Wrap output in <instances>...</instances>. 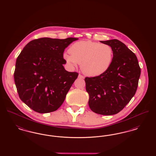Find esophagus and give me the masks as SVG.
Masks as SVG:
<instances>
[{
  "label": "esophagus",
  "mask_w": 156,
  "mask_h": 156,
  "mask_svg": "<svg viewBox=\"0 0 156 156\" xmlns=\"http://www.w3.org/2000/svg\"><path fill=\"white\" fill-rule=\"evenodd\" d=\"M78 78H81V79H83V78H84V76H82V75L79 74L78 75Z\"/></svg>",
  "instance_id": "esophagus-1"
}]
</instances>
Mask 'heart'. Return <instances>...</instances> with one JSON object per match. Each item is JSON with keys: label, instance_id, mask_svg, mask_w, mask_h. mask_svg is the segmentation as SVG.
<instances>
[{"label": "heart", "instance_id": "heart-1", "mask_svg": "<svg viewBox=\"0 0 156 156\" xmlns=\"http://www.w3.org/2000/svg\"><path fill=\"white\" fill-rule=\"evenodd\" d=\"M70 53H64V58L71 67L81 64L82 73L95 77L104 74L111 67L113 51L111 45L90 40L75 43L69 49Z\"/></svg>", "mask_w": 156, "mask_h": 156}]
</instances>
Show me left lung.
Returning <instances> with one entry per match:
<instances>
[{"mask_svg": "<svg viewBox=\"0 0 156 156\" xmlns=\"http://www.w3.org/2000/svg\"><path fill=\"white\" fill-rule=\"evenodd\" d=\"M100 42L112 47L113 61L104 74L85 78L86 90L92 111L112 115L121 111L133 97L141 71L137 57L124 43L117 39Z\"/></svg>", "mask_w": 156, "mask_h": 156, "instance_id": "obj_1", "label": "left lung"}]
</instances>
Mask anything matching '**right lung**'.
I'll use <instances>...</instances> for the list:
<instances>
[{"instance_id": "obj_1", "label": "right lung", "mask_w": 156, "mask_h": 156, "mask_svg": "<svg viewBox=\"0 0 156 156\" xmlns=\"http://www.w3.org/2000/svg\"><path fill=\"white\" fill-rule=\"evenodd\" d=\"M78 38L44 37L30 41L16 62L14 79L19 98L34 111L46 113L57 110L78 74L63 66L66 48Z\"/></svg>"}]
</instances>
